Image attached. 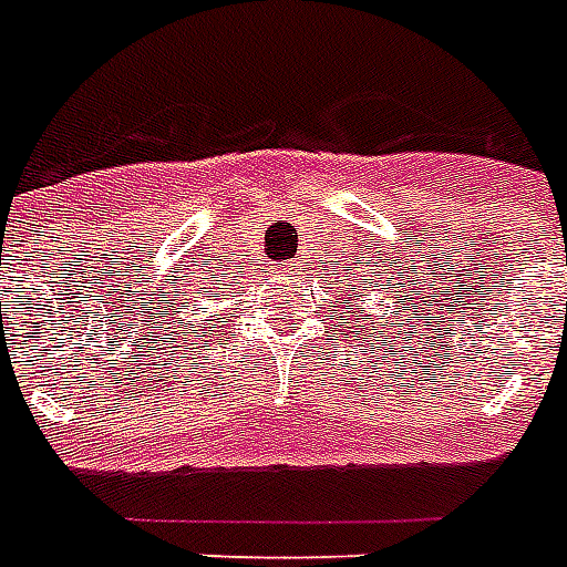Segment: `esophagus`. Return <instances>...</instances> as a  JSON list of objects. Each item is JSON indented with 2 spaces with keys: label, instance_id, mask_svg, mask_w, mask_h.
I'll return each instance as SVG.
<instances>
[{
  "label": "esophagus",
  "instance_id": "34e87169",
  "mask_svg": "<svg viewBox=\"0 0 567 567\" xmlns=\"http://www.w3.org/2000/svg\"><path fill=\"white\" fill-rule=\"evenodd\" d=\"M279 274H282V276H291V274H293V265H285L282 270H279Z\"/></svg>",
  "mask_w": 567,
  "mask_h": 567
}]
</instances>
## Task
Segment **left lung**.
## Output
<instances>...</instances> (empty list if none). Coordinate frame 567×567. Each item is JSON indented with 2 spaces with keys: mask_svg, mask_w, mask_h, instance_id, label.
<instances>
[{
  "mask_svg": "<svg viewBox=\"0 0 567 567\" xmlns=\"http://www.w3.org/2000/svg\"><path fill=\"white\" fill-rule=\"evenodd\" d=\"M373 288H377V285H373ZM362 297H364V293H362ZM332 315H336V311H332ZM382 327H385V323H382Z\"/></svg>",
  "mask_w": 567,
  "mask_h": 567,
  "instance_id": "obj_1",
  "label": "left lung"
}]
</instances>
